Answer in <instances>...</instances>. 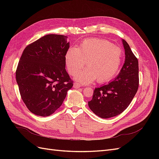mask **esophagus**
Masks as SVG:
<instances>
[{
	"mask_svg": "<svg viewBox=\"0 0 159 159\" xmlns=\"http://www.w3.org/2000/svg\"><path fill=\"white\" fill-rule=\"evenodd\" d=\"M73 87H74V88L78 89V88H81V85L80 84H78V83H74V86H73Z\"/></svg>",
	"mask_w": 159,
	"mask_h": 159,
	"instance_id": "obj_1",
	"label": "esophagus"
}]
</instances>
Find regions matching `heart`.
<instances>
[{"mask_svg":"<svg viewBox=\"0 0 159 159\" xmlns=\"http://www.w3.org/2000/svg\"><path fill=\"white\" fill-rule=\"evenodd\" d=\"M123 54L121 48L111 42L92 38L83 40L78 48L70 47L66 53L65 61L71 75H74L86 61L88 68L75 74L76 81L89 84L97 79L98 83H105L117 73Z\"/></svg>","mask_w":159,"mask_h":159,"instance_id":"1","label":"heart"}]
</instances>
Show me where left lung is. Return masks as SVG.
Listing matches in <instances>:
<instances>
[{
	"label": "left lung",
	"instance_id": "obj_1",
	"mask_svg": "<svg viewBox=\"0 0 159 159\" xmlns=\"http://www.w3.org/2000/svg\"><path fill=\"white\" fill-rule=\"evenodd\" d=\"M125 60L119 74L112 81L93 91L88 102L90 109L101 118L117 116L131 103L139 88V62L128 43L123 40Z\"/></svg>",
	"mask_w": 159,
	"mask_h": 159
}]
</instances>
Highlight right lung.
I'll return each instance as SVG.
<instances>
[{"instance_id": "add662e5", "label": "right lung", "mask_w": 159, "mask_h": 159, "mask_svg": "<svg viewBox=\"0 0 159 159\" xmlns=\"http://www.w3.org/2000/svg\"><path fill=\"white\" fill-rule=\"evenodd\" d=\"M68 36L48 34L28 45L16 70L23 102L32 113L45 117L54 113L65 99L74 81L66 70Z\"/></svg>"}]
</instances>
